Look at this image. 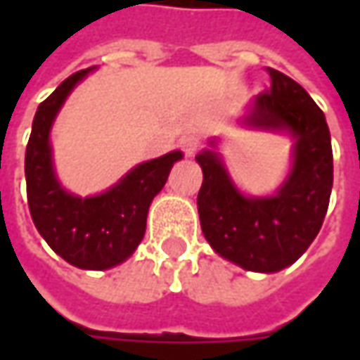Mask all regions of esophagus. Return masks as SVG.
Segmentation results:
<instances>
[{"label": "esophagus", "instance_id": "1", "mask_svg": "<svg viewBox=\"0 0 360 360\" xmlns=\"http://www.w3.org/2000/svg\"><path fill=\"white\" fill-rule=\"evenodd\" d=\"M180 146H182V150H184V154H186V156H194V154L200 150L202 138L198 136V134H188V136L182 138Z\"/></svg>", "mask_w": 360, "mask_h": 360}]
</instances>
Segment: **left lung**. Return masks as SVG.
Here are the masks:
<instances>
[{
    "label": "left lung",
    "instance_id": "8db88e82",
    "mask_svg": "<svg viewBox=\"0 0 360 360\" xmlns=\"http://www.w3.org/2000/svg\"><path fill=\"white\" fill-rule=\"evenodd\" d=\"M270 88L258 94L244 124L290 130L297 138L295 164L276 196L246 198L230 182L220 158L206 150L198 214L206 240L238 266L276 272L292 264L323 226L333 188V148L325 114L304 88L266 68Z\"/></svg>",
    "mask_w": 360,
    "mask_h": 360
}]
</instances>
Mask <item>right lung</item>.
<instances>
[{
    "instance_id": "add662e5",
    "label": "right lung",
    "mask_w": 360,
    "mask_h": 360,
    "mask_svg": "<svg viewBox=\"0 0 360 360\" xmlns=\"http://www.w3.org/2000/svg\"><path fill=\"white\" fill-rule=\"evenodd\" d=\"M91 70L63 79L37 108L25 148V186L32 220L51 250L77 269L104 270L124 262L144 238L148 208L182 152L136 166L100 196L77 198L62 190L51 168L49 128L68 94Z\"/></svg>"
}]
</instances>
